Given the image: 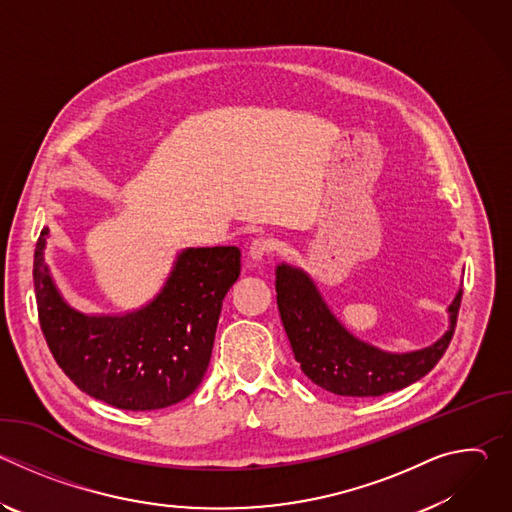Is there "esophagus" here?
I'll use <instances>...</instances> for the list:
<instances>
[{
  "label": "esophagus",
  "instance_id": "1",
  "mask_svg": "<svg viewBox=\"0 0 512 512\" xmlns=\"http://www.w3.org/2000/svg\"><path fill=\"white\" fill-rule=\"evenodd\" d=\"M273 245L269 239H255L251 245H249V257L253 261H261L263 257H267L271 253Z\"/></svg>",
  "mask_w": 512,
  "mask_h": 512
}]
</instances>
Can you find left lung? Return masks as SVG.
<instances>
[{"instance_id": "left-lung-1", "label": "left lung", "mask_w": 512, "mask_h": 512, "mask_svg": "<svg viewBox=\"0 0 512 512\" xmlns=\"http://www.w3.org/2000/svg\"><path fill=\"white\" fill-rule=\"evenodd\" d=\"M277 308L291 350L304 375L318 387L344 397H381L425 377L454 336L462 287L448 306V330L433 344L389 352L354 336L330 310L314 279L296 265L275 269Z\"/></svg>"}]
</instances>
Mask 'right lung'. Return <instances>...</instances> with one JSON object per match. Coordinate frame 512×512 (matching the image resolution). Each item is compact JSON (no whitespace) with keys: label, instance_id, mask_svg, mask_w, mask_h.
<instances>
[{"label":"right lung","instance_id":"obj_1","mask_svg":"<svg viewBox=\"0 0 512 512\" xmlns=\"http://www.w3.org/2000/svg\"><path fill=\"white\" fill-rule=\"evenodd\" d=\"M48 227L34 251L40 328L64 375L117 409L152 411L196 391L208 369L223 300L241 273L239 247H188L162 289L125 314H83L46 263Z\"/></svg>","mask_w":512,"mask_h":512}]
</instances>
